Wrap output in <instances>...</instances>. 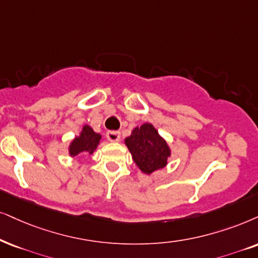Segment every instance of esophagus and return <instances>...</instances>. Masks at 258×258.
I'll list each match as a JSON object with an SVG mask.
<instances>
[{
    "instance_id": "34e87169",
    "label": "esophagus",
    "mask_w": 258,
    "mask_h": 258,
    "mask_svg": "<svg viewBox=\"0 0 258 258\" xmlns=\"http://www.w3.org/2000/svg\"><path fill=\"white\" fill-rule=\"evenodd\" d=\"M107 139L112 143H116L120 140V132L119 131H108L106 133Z\"/></svg>"
}]
</instances>
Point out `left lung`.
<instances>
[{
  "label": "left lung",
  "instance_id": "8db88e82",
  "mask_svg": "<svg viewBox=\"0 0 258 258\" xmlns=\"http://www.w3.org/2000/svg\"><path fill=\"white\" fill-rule=\"evenodd\" d=\"M125 145L131 152L137 167L146 175L167 167L168 158L171 156V149L167 140L150 122L135 127L131 136L125 138Z\"/></svg>",
  "mask_w": 258,
  "mask_h": 258
}]
</instances>
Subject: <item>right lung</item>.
<instances>
[{
	"instance_id": "obj_1",
	"label": "right lung",
	"mask_w": 258,
	"mask_h": 258,
	"mask_svg": "<svg viewBox=\"0 0 258 258\" xmlns=\"http://www.w3.org/2000/svg\"><path fill=\"white\" fill-rule=\"evenodd\" d=\"M101 140H102V136L100 133H96L89 125H83L80 135L71 140L68 152L70 157H76L80 153L93 155L97 146L100 145Z\"/></svg>"
}]
</instances>
